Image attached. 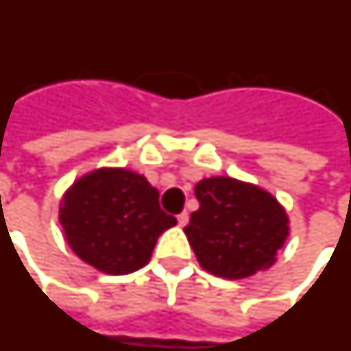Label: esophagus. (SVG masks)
I'll use <instances>...</instances> for the list:
<instances>
[{"mask_svg":"<svg viewBox=\"0 0 351 351\" xmlns=\"http://www.w3.org/2000/svg\"><path fill=\"white\" fill-rule=\"evenodd\" d=\"M176 219H178V225H180V227H186V225H188V221H189L188 212H182V214H178V215H176Z\"/></svg>","mask_w":351,"mask_h":351,"instance_id":"obj_1","label":"esophagus"}]
</instances>
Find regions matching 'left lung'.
I'll return each mask as SVG.
<instances>
[{"instance_id":"1","label":"left lung","mask_w":351,"mask_h":351,"mask_svg":"<svg viewBox=\"0 0 351 351\" xmlns=\"http://www.w3.org/2000/svg\"><path fill=\"white\" fill-rule=\"evenodd\" d=\"M199 210L184 228L197 261L223 279H243L275 262L288 236V217L268 191L228 176L195 186Z\"/></svg>"}]
</instances>
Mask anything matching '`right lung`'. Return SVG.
<instances>
[{
  "instance_id": "obj_1",
  "label": "right lung",
  "mask_w": 351,
  "mask_h": 351,
  "mask_svg": "<svg viewBox=\"0 0 351 351\" xmlns=\"http://www.w3.org/2000/svg\"><path fill=\"white\" fill-rule=\"evenodd\" d=\"M59 221L70 249L110 275L132 274L150 261L158 236L176 225L160 193L126 169H98L64 193Z\"/></svg>"
}]
</instances>
